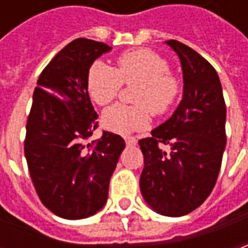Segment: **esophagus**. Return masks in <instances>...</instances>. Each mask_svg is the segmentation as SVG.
<instances>
[{
	"mask_svg": "<svg viewBox=\"0 0 248 248\" xmlns=\"http://www.w3.org/2000/svg\"><path fill=\"white\" fill-rule=\"evenodd\" d=\"M124 140H126V143H127L129 146H133L137 143V140L133 138V137H127V138H124Z\"/></svg>",
	"mask_w": 248,
	"mask_h": 248,
	"instance_id": "1",
	"label": "esophagus"
}]
</instances>
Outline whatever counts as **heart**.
I'll return each instance as SVG.
<instances>
[{
    "mask_svg": "<svg viewBox=\"0 0 248 248\" xmlns=\"http://www.w3.org/2000/svg\"><path fill=\"white\" fill-rule=\"evenodd\" d=\"M169 71L170 66L165 58L146 49L122 54L117 69L101 61L93 63L87 74V90L99 106L113 102L122 83L140 85L135 95L140 106L114 105L103 114L105 126L114 133L129 135L149 126L150 111L155 115L167 113L181 92V83Z\"/></svg>",
    "mask_w": 248,
    "mask_h": 248,
    "instance_id": "heart-1",
    "label": "heart"
}]
</instances>
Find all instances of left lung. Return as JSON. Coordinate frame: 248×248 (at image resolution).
<instances>
[{"mask_svg": "<svg viewBox=\"0 0 248 248\" xmlns=\"http://www.w3.org/2000/svg\"><path fill=\"white\" fill-rule=\"evenodd\" d=\"M165 44L179 57L183 95L171 117L140 140L145 163L140 187L155 213L183 217L199 207L217 183L226 147V103L213 66L182 42Z\"/></svg>", "mask_w": 248, "mask_h": 248, "instance_id": "1", "label": "left lung"}]
</instances>
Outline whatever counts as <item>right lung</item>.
I'll list each match as a JSON object with an SVG mask.
<instances>
[{
	"label": "right lung",
	"instance_id": "1",
	"mask_svg": "<svg viewBox=\"0 0 248 248\" xmlns=\"http://www.w3.org/2000/svg\"><path fill=\"white\" fill-rule=\"evenodd\" d=\"M110 50L103 42L77 38L49 62L34 89L25 156L41 202L63 219L89 218L106 204L110 178L126 146L108 131L89 142L98 114L87 74Z\"/></svg>",
	"mask_w": 248,
	"mask_h": 248
}]
</instances>
